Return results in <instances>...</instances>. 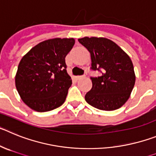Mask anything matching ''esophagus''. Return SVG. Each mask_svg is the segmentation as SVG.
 Here are the masks:
<instances>
[{"label":"esophagus","instance_id":"obj_1","mask_svg":"<svg viewBox=\"0 0 156 156\" xmlns=\"http://www.w3.org/2000/svg\"><path fill=\"white\" fill-rule=\"evenodd\" d=\"M85 78V75H79V76H77V78L78 79H81V78Z\"/></svg>","mask_w":156,"mask_h":156}]
</instances>
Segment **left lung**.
Here are the masks:
<instances>
[{
	"label": "left lung",
	"mask_w": 156,
	"mask_h": 156,
	"mask_svg": "<svg viewBox=\"0 0 156 156\" xmlns=\"http://www.w3.org/2000/svg\"><path fill=\"white\" fill-rule=\"evenodd\" d=\"M78 42L90 52L93 71H103L101 76L91 77L92 87L85 101L101 110L111 111L127 101L135 83V74L130 57L112 40L102 37H84Z\"/></svg>",
	"instance_id": "8db88e82"
}]
</instances>
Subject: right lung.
Returning a JSON list of instances; mask_svg holds the SVG:
<instances>
[{
  "instance_id": "1",
  "label": "right lung",
  "mask_w": 156,
  "mask_h": 156,
  "mask_svg": "<svg viewBox=\"0 0 156 156\" xmlns=\"http://www.w3.org/2000/svg\"><path fill=\"white\" fill-rule=\"evenodd\" d=\"M75 43L73 38L45 40L22 57L15 75V86L29 108L47 112L64 103L72 84L66 70L65 57Z\"/></svg>"
}]
</instances>
